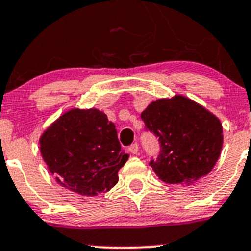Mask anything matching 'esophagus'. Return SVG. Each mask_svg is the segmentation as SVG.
Segmentation results:
<instances>
[{"label":"esophagus","mask_w":251,"mask_h":251,"mask_svg":"<svg viewBox=\"0 0 251 251\" xmlns=\"http://www.w3.org/2000/svg\"><path fill=\"white\" fill-rule=\"evenodd\" d=\"M128 152L132 153V154H137V152H138V145H137V143H132V145L128 147Z\"/></svg>","instance_id":"esophagus-1"}]
</instances>
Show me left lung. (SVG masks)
Returning a JSON list of instances; mask_svg holds the SVG:
<instances>
[{
    "instance_id": "obj_1",
    "label": "left lung",
    "mask_w": 251,
    "mask_h": 251,
    "mask_svg": "<svg viewBox=\"0 0 251 251\" xmlns=\"http://www.w3.org/2000/svg\"><path fill=\"white\" fill-rule=\"evenodd\" d=\"M146 130L159 138L157 159L151 160L165 184H190L215 167L223 145L220 119L182 96L152 101L141 114Z\"/></svg>"
}]
</instances>
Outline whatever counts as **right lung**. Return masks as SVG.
I'll list each match as a JSON object with an SVG mask.
<instances>
[{
	"label": "right lung",
	"instance_id": "add662e5",
	"mask_svg": "<svg viewBox=\"0 0 251 251\" xmlns=\"http://www.w3.org/2000/svg\"><path fill=\"white\" fill-rule=\"evenodd\" d=\"M40 153L57 184L83 196L106 193L118 184L128 159L115 125L98 109H71L40 136Z\"/></svg>",
	"mask_w": 251,
	"mask_h": 251
}]
</instances>
